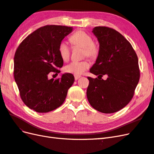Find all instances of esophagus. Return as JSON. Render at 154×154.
Listing matches in <instances>:
<instances>
[{"instance_id":"esophagus-1","label":"esophagus","mask_w":154,"mask_h":154,"mask_svg":"<svg viewBox=\"0 0 154 154\" xmlns=\"http://www.w3.org/2000/svg\"><path fill=\"white\" fill-rule=\"evenodd\" d=\"M81 77V76H79V75H75L74 76V79H75V80H78L79 78H80Z\"/></svg>"}]
</instances>
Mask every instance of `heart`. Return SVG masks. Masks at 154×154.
I'll return each instance as SVG.
<instances>
[{"instance_id": "1", "label": "heart", "mask_w": 154, "mask_h": 154, "mask_svg": "<svg viewBox=\"0 0 154 154\" xmlns=\"http://www.w3.org/2000/svg\"><path fill=\"white\" fill-rule=\"evenodd\" d=\"M70 42L73 48H82L83 57H87L90 59L95 60L100 53L98 45L93 42L92 36L84 31L79 30L70 36ZM58 51L60 57L63 61H68L71 55V48L66 42H61L58 46ZM89 67V63L87 60L83 61H74L65 67V71L75 75H80Z\"/></svg>"}]
</instances>
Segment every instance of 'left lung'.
Returning <instances> with one entry per match:
<instances>
[{
    "mask_svg": "<svg viewBox=\"0 0 154 154\" xmlns=\"http://www.w3.org/2000/svg\"><path fill=\"white\" fill-rule=\"evenodd\" d=\"M92 32L99 42L100 53L90 72L98 76L87 78V99L96 110L114 113L134 96L140 77L137 56L129 42L115 29L97 26ZM105 74L108 76L106 81L101 79Z\"/></svg>",
    "mask_w": 154,
    "mask_h": 154,
    "instance_id": "left-lung-1",
    "label": "left lung"
}]
</instances>
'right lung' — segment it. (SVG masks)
Returning a JSON list of instances; mask_svg holds the SVG:
<instances>
[{"instance_id": "obj_1", "label": "right lung", "mask_w": 154, "mask_h": 154, "mask_svg": "<svg viewBox=\"0 0 154 154\" xmlns=\"http://www.w3.org/2000/svg\"><path fill=\"white\" fill-rule=\"evenodd\" d=\"M72 27L48 25L27 36L14 57V78L24 104L37 112L45 113L61 106L74 82L71 73L48 78L51 72H60L63 65L58 46L71 33Z\"/></svg>"}]
</instances>
